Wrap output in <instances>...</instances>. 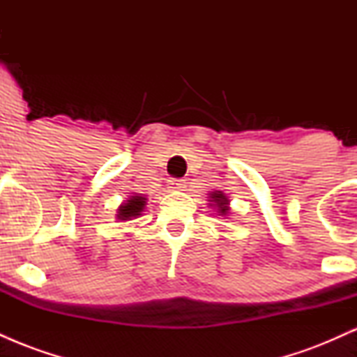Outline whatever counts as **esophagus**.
Returning <instances> with one entry per match:
<instances>
[{
	"label": "esophagus",
	"instance_id": "obj_1",
	"mask_svg": "<svg viewBox=\"0 0 357 357\" xmlns=\"http://www.w3.org/2000/svg\"><path fill=\"white\" fill-rule=\"evenodd\" d=\"M169 188H173V190H178V191H183L184 188H186V179H171Z\"/></svg>",
	"mask_w": 357,
	"mask_h": 357
}]
</instances>
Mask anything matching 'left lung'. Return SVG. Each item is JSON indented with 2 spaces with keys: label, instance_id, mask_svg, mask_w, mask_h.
<instances>
[{
  "label": "left lung",
  "instance_id": "1",
  "mask_svg": "<svg viewBox=\"0 0 357 357\" xmlns=\"http://www.w3.org/2000/svg\"><path fill=\"white\" fill-rule=\"evenodd\" d=\"M210 202H211V206L218 208V213L221 216H227L228 211H230V199L225 196L223 191H213L210 192Z\"/></svg>",
  "mask_w": 357,
  "mask_h": 357
}]
</instances>
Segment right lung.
<instances>
[{"label":"right lung","mask_w":357,"mask_h":357,"mask_svg":"<svg viewBox=\"0 0 357 357\" xmlns=\"http://www.w3.org/2000/svg\"><path fill=\"white\" fill-rule=\"evenodd\" d=\"M146 206V198L141 195H134L127 199L126 203H122L117 210V220L121 221H129L132 218H137Z\"/></svg>","instance_id":"right-lung-1"}]
</instances>
